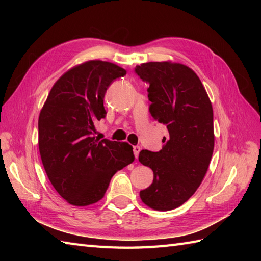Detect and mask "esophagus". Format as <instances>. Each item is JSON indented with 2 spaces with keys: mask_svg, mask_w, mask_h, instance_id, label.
I'll return each instance as SVG.
<instances>
[{
  "mask_svg": "<svg viewBox=\"0 0 261 261\" xmlns=\"http://www.w3.org/2000/svg\"><path fill=\"white\" fill-rule=\"evenodd\" d=\"M141 150V148L139 146H134V153H135V157L138 158L139 157V152Z\"/></svg>",
  "mask_w": 261,
  "mask_h": 261,
  "instance_id": "esophagus-1",
  "label": "esophagus"
}]
</instances>
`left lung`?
I'll use <instances>...</instances> for the list:
<instances>
[{
  "instance_id": "1",
  "label": "left lung",
  "mask_w": 261,
  "mask_h": 261,
  "mask_svg": "<svg viewBox=\"0 0 261 261\" xmlns=\"http://www.w3.org/2000/svg\"><path fill=\"white\" fill-rule=\"evenodd\" d=\"M135 73L149 84V112L169 134L160 151L139 153V162L153 171L152 184L140 197L153 210H174L196 192L207 171L214 149L212 104L201 80L185 65L150 62L137 66Z\"/></svg>"
}]
</instances>
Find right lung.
<instances>
[{"mask_svg": "<svg viewBox=\"0 0 261 261\" xmlns=\"http://www.w3.org/2000/svg\"><path fill=\"white\" fill-rule=\"evenodd\" d=\"M125 74L102 60L76 66L55 83L39 115L43 168L55 190L71 205L98 202L112 176L135 160L127 142L94 137V124L107 115V90Z\"/></svg>", "mask_w": 261, "mask_h": 261, "instance_id": "add662e5", "label": "right lung"}]
</instances>
